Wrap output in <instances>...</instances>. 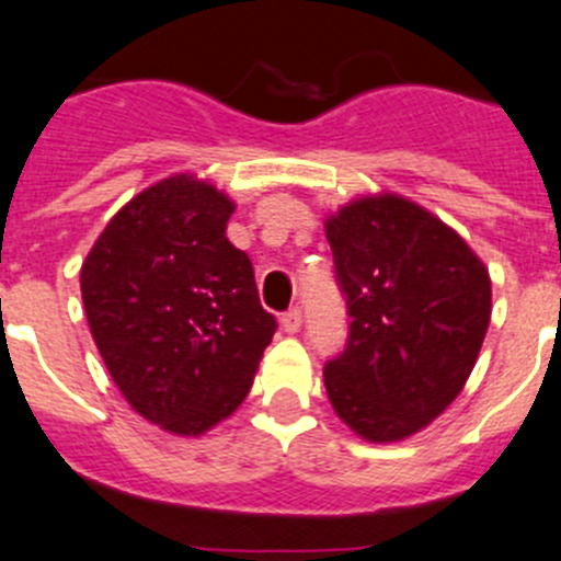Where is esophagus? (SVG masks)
<instances>
[{"mask_svg": "<svg viewBox=\"0 0 561 561\" xmlns=\"http://www.w3.org/2000/svg\"><path fill=\"white\" fill-rule=\"evenodd\" d=\"M279 323H282V329L287 331V334H296L298 329H301V309H290V312H285L279 318Z\"/></svg>", "mask_w": 561, "mask_h": 561, "instance_id": "1", "label": "esophagus"}]
</instances>
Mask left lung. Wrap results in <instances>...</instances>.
I'll use <instances>...</instances> for the list:
<instances>
[{
	"mask_svg": "<svg viewBox=\"0 0 561 561\" xmlns=\"http://www.w3.org/2000/svg\"><path fill=\"white\" fill-rule=\"evenodd\" d=\"M351 331L325 362L336 416L391 444L447 411L491 323V276L438 216L397 194L353 199L325 219Z\"/></svg>",
	"mask_w": 561,
	"mask_h": 561,
	"instance_id": "8db88e82",
	"label": "left lung"
}]
</instances>
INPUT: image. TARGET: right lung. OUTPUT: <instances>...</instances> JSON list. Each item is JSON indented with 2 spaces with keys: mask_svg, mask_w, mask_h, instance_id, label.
Listing matches in <instances>:
<instances>
[{
  "mask_svg": "<svg viewBox=\"0 0 561 561\" xmlns=\"http://www.w3.org/2000/svg\"><path fill=\"white\" fill-rule=\"evenodd\" d=\"M236 203L172 175L112 216L81 265V301L108 375L139 416L203 436L252 389L276 331L247 252L227 241Z\"/></svg>",
  "mask_w": 561,
  "mask_h": 561,
  "instance_id": "add662e5",
  "label": "right lung"
}]
</instances>
